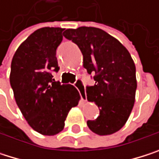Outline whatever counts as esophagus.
I'll list each match as a JSON object with an SVG mask.
<instances>
[{
    "instance_id": "34e87169",
    "label": "esophagus",
    "mask_w": 159,
    "mask_h": 159,
    "mask_svg": "<svg viewBox=\"0 0 159 159\" xmlns=\"http://www.w3.org/2000/svg\"><path fill=\"white\" fill-rule=\"evenodd\" d=\"M75 87L78 89V91H79L80 95H81V98H82V100L83 101H86V91H85V88H84V84H83V82L81 81V80H77L76 82H75Z\"/></svg>"
}]
</instances>
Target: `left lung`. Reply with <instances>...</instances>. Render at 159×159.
<instances>
[{"instance_id":"8db88e82","label":"left lung","mask_w":159,"mask_h":159,"mask_svg":"<svg viewBox=\"0 0 159 159\" xmlns=\"http://www.w3.org/2000/svg\"><path fill=\"white\" fill-rule=\"evenodd\" d=\"M63 36L79 47L87 73L96 74V83L87 87L86 93L87 99L98 105L99 116L87 120V126L98 135L120 131L133 111L137 87L130 52L114 37L97 27L69 28Z\"/></svg>"}]
</instances>
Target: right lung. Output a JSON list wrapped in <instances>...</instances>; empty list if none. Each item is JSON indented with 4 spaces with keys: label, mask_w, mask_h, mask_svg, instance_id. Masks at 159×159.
Wrapping results in <instances>:
<instances>
[{
    "label": "right lung",
    "mask_w": 159,
    "mask_h": 159,
    "mask_svg": "<svg viewBox=\"0 0 159 159\" xmlns=\"http://www.w3.org/2000/svg\"><path fill=\"white\" fill-rule=\"evenodd\" d=\"M63 28L42 27L33 32L16 49L12 60L10 84L16 104L30 127L42 135H55L64 128L70 110L78 105L79 92L61 84L56 49Z\"/></svg>",
    "instance_id": "1"
}]
</instances>
